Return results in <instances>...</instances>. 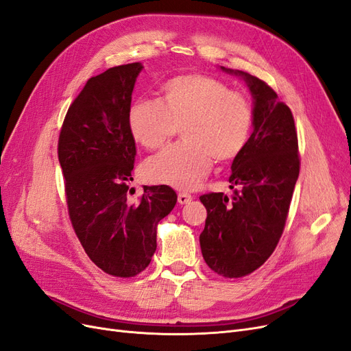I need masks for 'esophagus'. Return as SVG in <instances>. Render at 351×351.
Here are the masks:
<instances>
[{"label": "esophagus", "instance_id": "1", "mask_svg": "<svg viewBox=\"0 0 351 351\" xmlns=\"http://www.w3.org/2000/svg\"><path fill=\"white\" fill-rule=\"evenodd\" d=\"M191 199H192V197L189 194H186V192H179L178 194V202L180 206L188 204V202H191Z\"/></svg>", "mask_w": 351, "mask_h": 351}]
</instances>
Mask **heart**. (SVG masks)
Returning <instances> with one entry per match:
<instances>
[{
    "label": "heart",
    "instance_id": "b5f03b06",
    "mask_svg": "<svg viewBox=\"0 0 351 351\" xmlns=\"http://www.w3.org/2000/svg\"><path fill=\"white\" fill-rule=\"evenodd\" d=\"M163 101L141 99L130 110V130L145 149H159L184 125L185 141L166 147L143 167L150 182L194 189L213 162L232 160L250 140L254 109L245 95L208 75L185 74L163 84Z\"/></svg>",
    "mask_w": 351,
    "mask_h": 351
}]
</instances>
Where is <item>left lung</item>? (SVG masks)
Listing matches in <instances>:
<instances>
[{"instance_id":"1","label":"left lung","mask_w":351,"mask_h":351,"mask_svg":"<svg viewBox=\"0 0 351 351\" xmlns=\"http://www.w3.org/2000/svg\"><path fill=\"white\" fill-rule=\"evenodd\" d=\"M241 77L254 104L252 134L232 162V199L211 192L199 199L207 210L199 234L207 265L223 277L251 274L274 252L285 229L290 201L299 178L298 134L291 110L259 78L226 66Z\"/></svg>"}]
</instances>
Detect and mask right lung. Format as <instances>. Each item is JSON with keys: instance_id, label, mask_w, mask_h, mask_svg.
Here are the masks:
<instances>
[{"instance_id": "obj_1", "label": "right lung", "mask_w": 351, "mask_h": 351, "mask_svg": "<svg viewBox=\"0 0 351 351\" xmlns=\"http://www.w3.org/2000/svg\"><path fill=\"white\" fill-rule=\"evenodd\" d=\"M143 69L132 62L90 78L66 112L58 141L75 234L88 258L115 277H134L150 264L157 223L178 199L166 185H144L137 202L128 197L135 160L128 117Z\"/></svg>"}]
</instances>
